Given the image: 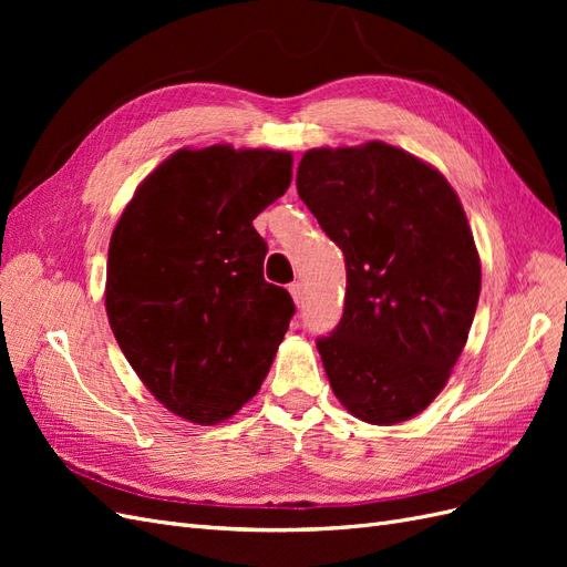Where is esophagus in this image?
Segmentation results:
<instances>
[{"label":"esophagus","mask_w":567,"mask_h":567,"mask_svg":"<svg viewBox=\"0 0 567 567\" xmlns=\"http://www.w3.org/2000/svg\"><path fill=\"white\" fill-rule=\"evenodd\" d=\"M288 290H290V296H293L296 305H302V284H300V281H293V284L288 286Z\"/></svg>","instance_id":"34e87169"}]
</instances>
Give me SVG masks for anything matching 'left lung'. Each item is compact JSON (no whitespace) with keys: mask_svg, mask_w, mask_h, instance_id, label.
I'll return each mask as SVG.
<instances>
[{"mask_svg":"<svg viewBox=\"0 0 567 567\" xmlns=\"http://www.w3.org/2000/svg\"><path fill=\"white\" fill-rule=\"evenodd\" d=\"M298 194L346 255L340 323L317 350L340 404L409 421L447 383L480 298V257L450 182L383 142L310 148Z\"/></svg>","mask_w":567,"mask_h":567,"instance_id":"8db88e82","label":"left lung"}]
</instances>
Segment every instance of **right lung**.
<instances>
[{
    "mask_svg": "<svg viewBox=\"0 0 567 567\" xmlns=\"http://www.w3.org/2000/svg\"><path fill=\"white\" fill-rule=\"evenodd\" d=\"M293 156L179 148L136 186L111 236L106 315L120 350L165 409L215 425L260 390L288 321L252 219L286 194Z\"/></svg>",
    "mask_w": 567,
    "mask_h": 567,
    "instance_id": "right-lung-1",
    "label": "right lung"
}]
</instances>
